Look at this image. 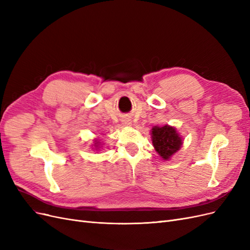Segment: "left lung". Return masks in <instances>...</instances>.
Returning <instances> with one entry per match:
<instances>
[{"mask_svg":"<svg viewBox=\"0 0 250 250\" xmlns=\"http://www.w3.org/2000/svg\"><path fill=\"white\" fill-rule=\"evenodd\" d=\"M152 143L155 150L163 159L167 160L181 148L182 139L174 127L167 125L163 127L155 126L152 129Z\"/></svg>","mask_w":250,"mask_h":250,"instance_id":"8db88e82","label":"left lung"}]
</instances>
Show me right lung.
<instances>
[{"instance_id": "add662e5", "label": "right lung", "mask_w": 250, "mask_h": 250, "mask_svg": "<svg viewBox=\"0 0 250 250\" xmlns=\"http://www.w3.org/2000/svg\"><path fill=\"white\" fill-rule=\"evenodd\" d=\"M96 144H98V143H96ZM96 147H97V146H96Z\"/></svg>"}]
</instances>
